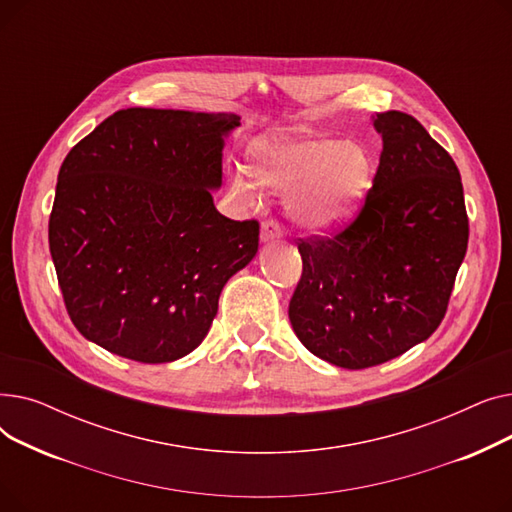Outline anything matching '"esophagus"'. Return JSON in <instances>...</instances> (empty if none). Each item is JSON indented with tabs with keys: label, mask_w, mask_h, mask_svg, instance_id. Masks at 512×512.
Instances as JSON below:
<instances>
[{
	"label": "esophagus",
	"mask_w": 512,
	"mask_h": 512,
	"mask_svg": "<svg viewBox=\"0 0 512 512\" xmlns=\"http://www.w3.org/2000/svg\"><path fill=\"white\" fill-rule=\"evenodd\" d=\"M282 236V228L276 220H265L261 224V240L263 242H270V240H276Z\"/></svg>",
	"instance_id": "obj_1"
}]
</instances>
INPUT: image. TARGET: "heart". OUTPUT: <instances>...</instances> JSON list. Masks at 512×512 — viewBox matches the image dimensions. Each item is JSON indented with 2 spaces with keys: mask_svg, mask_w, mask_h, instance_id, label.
Masks as SVG:
<instances>
[{
  "mask_svg": "<svg viewBox=\"0 0 512 512\" xmlns=\"http://www.w3.org/2000/svg\"><path fill=\"white\" fill-rule=\"evenodd\" d=\"M373 172V157L363 145L338 139L267 141L251 157L257 184L278 193L301 191L292 215L311 230H332L355 218ZM230 188L242 201H257L255 183L245 172L230 178Z\"/></svg>",
  "mask_w": 512,
  "mask_h": 512,
  "instance_id": "b5f03b06",
  "label": "heart"
}]
</instances>
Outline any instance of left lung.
I'll use <instances>...</instances> for the list:
<instances>
[{
    "label": "left lung",
    "instance_id": "obj_1",
    "mask_svg": "<svg viewBox=\"0 0 512 512\" xmlns=\"http://www.w3.org/2000/svg\"><path fill=\"white\" fill-rule=\"evenodd\" d=\"M382 155L357 218L301 238L303 274L288 305L307 351L344 369L386 363L444 319L469 220L459 168L409 114H375Z\"/></svg>",
    "mask_w": 512,
    "mask_h": 512
}]
</instances>
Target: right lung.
Returning <instances> with one entry per match:
<instances>
[{
  "label": "right lung",
  "mask_w": 512,
  "mask_h": 512,
  "mask_svg": "<svg viewBox=\"0 0 512 512\" xmlns=\"http://www.w3.org/2000/svg\"><path fill=\"white\" fill-rule=\"evenodd\" d=\"M234 114L128 107L66 155L49 251L76 330L139 363L203 342L220 292L259 247L257 220L213 205Z\"/></svg>",
  "instance_id": "1"
}]
</instances>
